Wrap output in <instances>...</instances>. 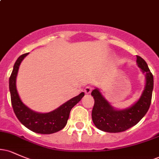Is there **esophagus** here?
<instances>
[{
	"instance_id": "obj_1",
	"label": "esophagus",
	"mask_w": 159,
	"mask_h": 159,
	"mask_svg": "<svg viewBox=\"0 0 159 159\" xmlns=\"http://www.w3.org/2000/svg\"><path fill=\"white\" fill-rule=\"evenodd\" d=\"M92 90H93V87H91V86H87V87H85L84 93L86 94H90Z\"/></svg>"
}]
</instances>
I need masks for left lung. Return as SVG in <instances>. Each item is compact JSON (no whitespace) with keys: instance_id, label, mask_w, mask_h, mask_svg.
<instances>
[{"instance_id":"obj_1","label":"left lung","mask_w":159,"mask_h":159,"mask_svg":"<svg viewBox=\"0 0 159 159\" xmlns=\"http://www.w3.org/2000/svg\"><path fill=\"white\" fill-rule=\"evenodd\" d=\"M137 65L145 74L146 84L139 99L132 106L125 109L114 108L103 96L97 87L91 93L94 98L92 120L96 128L103 132L117 133L124 132L135 125L148 111L152 100L153 75L147 63L137 55Z\"/></svg>"}]
</instances>
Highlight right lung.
<instances>
[{
  "label": "right lung",
  "instance_id": "1",
  "mask_svg": "<svg viewBox=\"0 0 159 159\" xmlns=\"http://www.w3.org/2000/svg\"><path fill=\"white\" fill-rule=\"evenodd\" d=\"M28 54L29 53L24 54L18 58L10 77L9 86L12 108L19 121L30 131L38 134H53L59 132L65 127L71 110L81 101L84 96V93H81L78 96L71 98L55 110L48 113L43 114L36 112L29 108L22 102L16 89V77L19 66Z\"/></svg>",
  "mask_w": 159,
  "mask_h": 159
}]
</instances>
